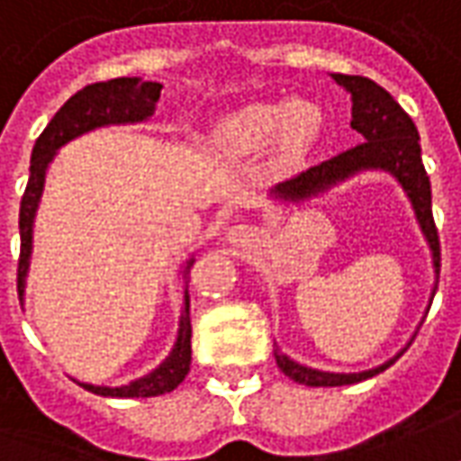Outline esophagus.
Masks as SVG:
<instances>
[{"label": "esophagus", "mask_w": 461, "mask_h": 461, "mask_svg": "<svg viewBox=\"0 0 461 461\" xmlns=\"http://www.w3.org/2000/svg\"><path fill=\"white\" fill-rule=\"evenodd\" d=\"M254 237L257 234H254L249 224H231L230 230H227V241H230L231 247H247Z\"/></svg>", "instance_id": "1"}]
</instances>
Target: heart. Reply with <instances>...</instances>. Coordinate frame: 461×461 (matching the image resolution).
<instances>
[{"label":"heart","instance_id":"obj_1","mask_svg":"<svg viewBox=\"0 0 461 461\" xmlns=\"http://www.w3.org/2000/svg\"><path fill=\"white\" fill-rule=\"evenodd\" d=\"M321 109L307 99L249 102L221 119L214 141L230 154H257L275 144L282 164H299L320 140Z\"/></svg>","mask_w":461,"mask_h":461}]
</instances>
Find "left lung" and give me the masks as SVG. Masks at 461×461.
<instances>
[{
  "mask_svg": "<svg viewBox=\"0 0 461 461\" xmlns=\"http://www.w3.org/2000/svg\"><path fill=\"white\" fill-rule=\"evenodd\" d=\"M331 79L342 86L344 92H349L352 130L359 131L365 141L354 149H347V152L337 154L327 162L312 167L289 182L276 185L275 189H269V199L282 204V207H304L314 197H321L334 186L349 182L352 176L365 175V172L389 175L410 199L414 220L420 224L421 237H424L429 254H432L434 285L429 299H434L437 282H439V237H437V227H434L432 220V186H429V176H427L424 164H421L420 131L414 127L410 114L394 102V96L372 79L352 77V74H331ZM407 347H410V342L404 344V349ZM404 349H399L392 359L372 366V369H365V372H324V369L299 365L279 349H275V359L276 366L299 384L342 387V384H357L362 379L384 372L404 354Z\"/></svg>",
  "mask_w": 461,
  "mask_h": 461,
  "instance_id": "left-lung-1",
  "label": "left lung"
}]
</instances>
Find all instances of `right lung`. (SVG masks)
<instances>
[{
    "instance_id": "obj_1",
    "label": "right lung",
    "mask_w": 461,
    "mask_h": 461,
    "mask_svg": "<svg viewBox=\"0 0 461 461\" xmlns=\"http://www.w3.org/2000/svg\"><path fill=\"white\" fill-rule=\"evenodd\" d=\"M162 85L149 82L141 77H119L109 82H96L85 86L82 92L67 99L47 130L32 149V167H29L27 192L22 197L19 207V237H22V254H19V276L17 292L19 302H24L27 292V276L32 267V249H34V220L40 209L41 194H44V182L50 172L54 157L59 154L64 144H69L82 134H89L104 127H124V124H141L149 122L157 112ZM194 264V252L179 264V276H182V309H179V324H176V337L169 354L159 365L149 369L147 375L131 379L122 387H107V384H92V382H79L82 387L95 392L99 397H159L182 384V379L192 365V317H189V285L186 275Z\"/></svg>"
}]
</instances>
